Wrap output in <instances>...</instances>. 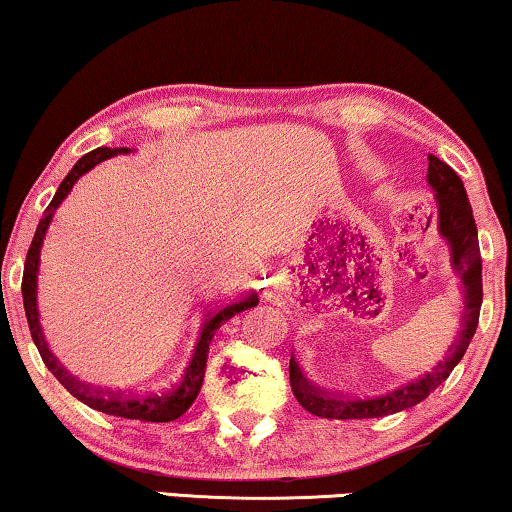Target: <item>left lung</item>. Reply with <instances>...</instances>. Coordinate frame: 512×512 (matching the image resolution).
<instances>
[{"label": "left lung", "mask_w": 512, "mask_h": 512, "mask_svg": "<svg viewBox=\"0 0 512 512\" xmlns=\"http://www.w3.org/2000/svg\"><path fill=\"white\" fill-rule=\"evenodd\" d=\"M427 185L432 187L434 199L439 208V235L451 246V266L460 277L463 285V315H460V327L453 337L449 349L430 370L422 375L406 380L396 387L372 396H334L318 389L313 382L306 380L299 363L289 361V382L296 401L304 406L308 413L318 418L330 420H363V418H382V415L399 413L432 394L439 384L446 382L451 370L460 363V358L468 351L470 339L475 337L479 323V308H482V256H479L477 225L472 218V206L465 192L463 180L451 166L439 161L437 156H427Z\"/></svg>", "instance_id": "8db88e82"}]
</instances>
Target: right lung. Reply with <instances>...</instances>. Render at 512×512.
<instances>
[{"label":"right lung","instance_id":"right-lung-1","mask_svg":"<svg viewBox=\"0 0 512 512\" xmlns=\"http://www.w3.org/2000/svg\"><path fill=\"white\" fill-rule=\"evenodd\" d=\"M132 149L121 147V149H109V147H99L85 154L82 159L75 163L71 168V173L63 178V182L56 189L54 199L49 201V206L44 208L40 225H37L33 244H30L28 256H25V268H23V306H25V318H28V327L30 334H33V342L40 351L44 365L52 370V375L59 380L63 387H66L75 399L85 403L99 413L106 415H116V418H128V420H144V422H170L178 420L180 415H185L189 406H192L194 399L199 396L201 384H204V372H206V358H208V344H211L213 334L225 320H230L232 315L246 311V308H254L258 304V296L249 294L242 296V299L230 301L225 306H216L208 308L201 318L199 332H197V342L192 346V353H189L187 363L182 365L178 375L173 380H168L161 387L151 389V391H142V394H125V391H111V389H92L87 384H82L78 380H73L66 370L61 368L59 361L52 356L47 342H44V334L40 327V311H37V270H40V251L44 244V237H47L49 223H52L56 208L61 206V201L71 194V189L75 182H78L82 175L90 173V170L102 163L111 156L118 154H130Z\"/></svg>","mask_w":512,"mask_h":512}]
</instances>
